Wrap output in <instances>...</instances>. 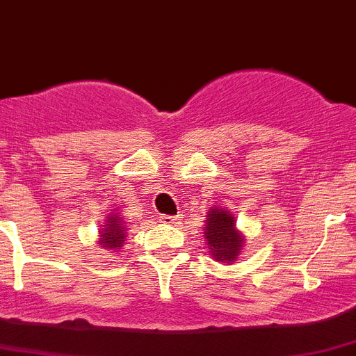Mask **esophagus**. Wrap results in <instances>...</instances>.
<instances>
[{"label":"esophagus","instance_id":"obj_1","mask_svg":"<svg viewBox=\"0 0 356 356\" xmlns=\"http://www.w3.org/2000/svg\"><path fill=\"white\" fill-rule=\"evenodd\" d=\"M159 220L162 222V224H167V225H177L179 222H181V217L179 216H159Z\"/></svg>","mask_w":356,"mask_h":356}]
</instances>
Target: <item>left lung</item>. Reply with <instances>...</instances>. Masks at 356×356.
<instances>
[{
    "label": "left lung",
    "instance_id": "left-lung-1",
    "mask_svg": "<svg viewBox=\"0 0 356 356\" xmlns=\"http://www.w3.org/2000/svg\"><path fill=\"white\" fill-rule=\"evenodd\" d=\"M205 238L217 262H234L242 250L243 237L235 230L232 213L225 209H212L209 212Z\"/></svg>",
    "mask_w": 356,
    "mask_h": 356
}]
</instances>
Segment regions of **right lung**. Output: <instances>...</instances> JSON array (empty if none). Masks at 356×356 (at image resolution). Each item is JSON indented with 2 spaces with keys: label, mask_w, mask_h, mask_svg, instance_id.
Masks as SVG:
<instances>
[{
  "label": "right lung",
  "mask_w": 356,
  "mask_h": 356,
  "mask_svg": "<svg viewBox=\"0 0 356 356\" xmlns=\"http://www.w3.org/2000/svg\"><path fill=\"white\" fill-rule=\"evenodd\" d=\"M101 245L106 248H118L124 243V237H126V225L124 220L118 216H111L106 229L101 232Z\"/></svg>",
  "instance_id": "right-lung-1"
}]
</instances>
